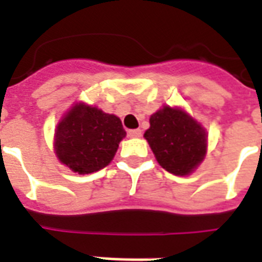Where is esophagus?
<instances>
[{
  "instance_id": "1",
  "label": "esophagus",
  "mask_w": 262,
  "mask_h": 262,
  "mask_svg": "<svg viewBox=\"0 0 262 262\" xmlns=\"http://www.w3.org/2000/svg\"><path fill=\"white\" fill-rule=\"evenodd\" d=\"M129 137H140L142 136V130L140 129H132V130L127 132Z\"/></svg>"
}]
</instances>
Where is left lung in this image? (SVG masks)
Returning a JSON list of instances; mask_svg holds the SVG:
<instances>
[{"label":"left lung","mask_w":262,"mask_h":262,"mask_svg":"<svg viewBox=\"0 0 262 262\" xmlns=\"http://www.w3.org/2000/svg\"><path fill=\"white\" fill-rule=\"evenodd\" d=\"M144 137L160 165L176 176L192 172L206 153V132L181 109L164 106L151 115Z\"/></svg>","instance_id":"8db88e82"}]
</instances>
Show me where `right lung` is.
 Segmentation results:
<instances>
[{
    "label": "right lung",
    "instance_id": "1",
    "mask_svg": "<svg viewBox=\"0 0 262 262\" xmlns=\"http://www.w3.org/2000/svg\"><path fill=\"white\" fill-rule=\"evenodd\" d=\"M125 136L118 116L78 103L57 126L54 147L60 161L74 172L91 174L112 161Z\"/></svg>",
    "mask_w": 262,
    "mask_h": 262
}]
</instances>
